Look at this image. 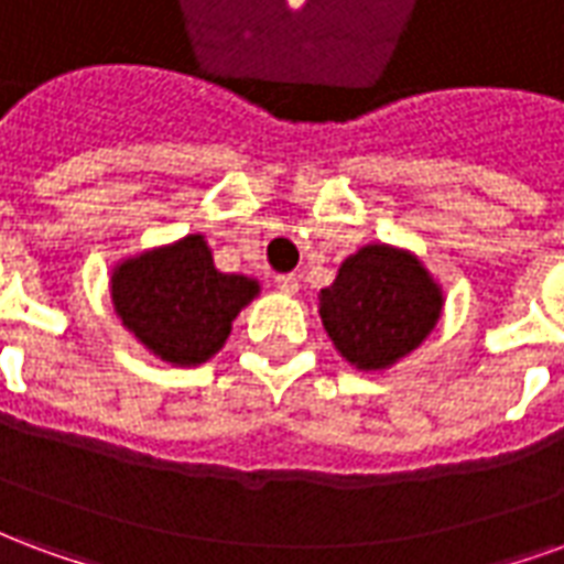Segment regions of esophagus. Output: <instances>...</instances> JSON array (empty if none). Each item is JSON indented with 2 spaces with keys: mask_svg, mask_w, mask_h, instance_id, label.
<instances>
[{
  "mask_svg": "<svg viewBox=\"0 0 564 564\" xmlns=\"http://www.w3.org/2000/svg\"><path fill=\"white\" fill-rule=\"evenodd\" d=\"M278 290L286 295L299 293V278L295 274H278Z\"/></svg>",
  "mask_w": 564,
  "mask_h": 564,
  "instance_id": "esophagus-1",
  "label": "esophagus"
}]
</instances>
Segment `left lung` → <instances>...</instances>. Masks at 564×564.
<instances>
[{"label":"left lung","instance_id":"obj_1","mask_svg":"<svg viewBox=\"0 0 564 564\" xmlns=\"http://www.w3.org/2000/svg\"><path fill=\"white\" fill-rule=\"evenodd\" d=\"M317 307L344 362L387 371L432 335L444 314V290L416 253L371 241L338 265Z\"/></svg>","mask_w":564,"mask_h":564}]
</instances>
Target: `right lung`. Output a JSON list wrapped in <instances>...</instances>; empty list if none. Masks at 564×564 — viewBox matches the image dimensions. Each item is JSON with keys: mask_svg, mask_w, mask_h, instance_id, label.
<instances>
[{"mask_svg": "<svg viewBox=\"0 0 564 564\" xmlns=\"http://www.w3.org/2000/svg\"><path fill=\"white\" fill-rule=\"evenodd\" d=\"M259 290L257 278L217 269L202 232L141 250L111 269L117 319L148 354L177 368L220 354L232 319Z\"/></svg>", "mask_w": 564, "mask_h": 564, "instance_id": "1", "label": "right lung"}]
</instances>
